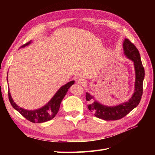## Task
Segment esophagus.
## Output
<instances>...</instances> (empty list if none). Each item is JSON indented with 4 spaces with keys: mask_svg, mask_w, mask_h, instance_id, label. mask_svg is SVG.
I'll use <instances>...</instances> for the list:
<instances>
[{
    "mask_svg": "<svg viewBox=\"0 0 155 155\" xmlns=\"http://www.w3.org/2000/svg\"><path fill=\"white\" fill-rule=\"evenodd\" d=\"M85 81L83 78H78L77 79V83L78 84H84Z\"/></svg>",
    "mask_w": 155,
    "mask_h": 155,
    "instance_id": "1",
    "label": "esophagus"
}]
</instances>
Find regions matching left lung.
I'll return each mask as SVG.
<instances>
[{"label": "left lung", "mask_w": 155, "mask_h": 155, "mask_svg": "<svg viewBox=\"0 0 155 155\" xmlns=\"http://www.w3.org/2000/svg\"><path fill=\"white\" fill-rule=\"evenodd\" d=\"M124 54L134 62L135 71V83L134 92L128 101L114 107H108L98 103L94 100L90 93H86V100L88 101L87 107L94 116L105 120H116L126 116L139 104L143 95V84L144 78V69L141 62L140 53L128 39L125 38L123 42Z\"/></svg>", "instance_id": "left-lung-1"}]
</instances>
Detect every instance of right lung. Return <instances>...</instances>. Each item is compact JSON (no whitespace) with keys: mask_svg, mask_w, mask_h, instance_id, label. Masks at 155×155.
<instances>
[{"mask_svg":"<svg viewBox=\"0 0 155 155\" xmlns=\"http://www.w3.org/2000/svg\"><path fill=\"white\" fill-rule=\"evenodd\" d=\"M31 43V41L28 42L27 44L22 45L21 47H25ZM6 80L8 81V78ZM74 83V81H72L61 87L47 104H45L44 107L37 110H28L18 107L13 101L8 90V94L9 101L12 107L17 110L19 113H21L25 118H27L28 120L35 123H44V122H47L52 119L56 116V114H57L59 110V108H60L61 101L64 98L66 94H67L69 88Z\"/></svg>","mask_w":155,"mask_h":155,"instance_id":"add662e5","label":"right lung"}]
</instances>
